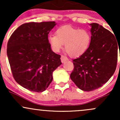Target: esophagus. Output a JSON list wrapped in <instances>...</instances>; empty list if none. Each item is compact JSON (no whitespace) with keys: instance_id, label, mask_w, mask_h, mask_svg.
Listing matches in <instances>:
<instances>
[{"instance_id":"1","label":"esophagus","mask_w":120,"mask_h":120,"mask_svg":"<svg viewBox=\"0 0 120 120\" xmlns=\"http://www.w3.org/2000/svg\"><path fill=\"white\" fill-rule=\"evenodd\" d=\"M68 60V58H67V57H66V56H65L64 55H62L61 56V62L63 63H64L65 61H67V60Z\"/></svg>"}]
</instances>
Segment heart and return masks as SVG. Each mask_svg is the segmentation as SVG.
Returning a JSON list of instances; mask_svg holds the SVG:
<instances>
[{"label": "heart", "instance_id": "heart-1", "mask_svg": "<svg viewBox=\"0 0 120 120\" xmlns=\"http://www.w3.org/2000/svg\"><path fill=\"white\" fill-rule=\"evenodd\" d=\"M48 40L55 52H59L64 44L67 53L72 57H77L83 54L89 48L91 35L86 30L65 25L56 30V35H49Z\"/></svg>", "mask_w": 120, "mask_h": 120}]
</instances>
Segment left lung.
I'll return each mask as SVG.
<instances>
[{
	"label": "left lung",
	"mask_w": 120,
	"mask_h": 120,
	"mask_svg": "<svg viewBox=\"0 0 120 120\" xmlns=\"http://www.w3.org/2000/svg\"><path fill=\"white\" fill-rule=\"evenodd\" d=\"M90 25V47L79 57L73 59L74 69L70 75L75 85L86 91L103 86L112 76L116 69L120 45L108 30L96 23Z\"/></svg>",
	"instance_id": "obj_1"
}]
</instances>
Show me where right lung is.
Segmentation results:
<instances>
[{
	"mask_svg": "<svg viewBox=\"0 0 120 120\" xmlns=\"http://www.w3.org/2000/svg\"><path fill=\"white\" fill-rule=\"evenodd\" d=\"M55 22H30L20 26L8 41L7 53L12 75L19 85L41 93L51 83L52 73L61 64L51 49L48 35Z\"/></svg>",
	"mask_w": 120,
	"mask_h": 120,
	"instance_id": "obj_1",
	"label": "right lung"
}]
</instances>
